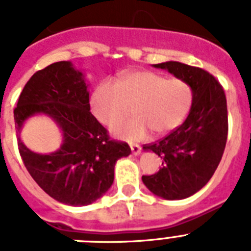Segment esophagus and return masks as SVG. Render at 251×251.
I'll return each instance as SVG.
<instances>
[{
  "mask_svg": "<svg viewBox=\"0 0 251 251\" xmlns=\"http://www.w3.org/2000/svg\"><path fill=\"white\" fill-rule=\"evenodd\" d=\"M130 150H132V153L134 156H138L141 153V147L138 145H130Z\"/></svg>",
  "mask_w": 251,
  "mask_h": 251,
  "instance_id": "obj_1",
  "label": "esophagus"
}]
</instances>
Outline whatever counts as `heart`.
Here are the masks:
<instances>
[{
  "label": "heart",
  "instance_id": "heart-1",
  "mask_svg": "<svg viewBox=\"0 0 251 251\" xmlns=\"http://www.w3.org/2000/svg\"><path fill=\"white\" fill-rule=\"evenodd\" d=\"M194 92L190 84L148 70L123 74L117 83L101 81L90 97L95 119L112 127L129 112L133 118L117 124L113 133L127 141H141L152 130L163 136L183 123L191 110Z\"/></svg>",
  "mask_w": 251,
  "mask_h": 251
}]
</instances>
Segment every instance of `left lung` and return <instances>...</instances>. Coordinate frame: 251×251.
Wrapping results in <instances>:
<instances>
[{
  "label": "left lung",
  "mask_w": 251,
  "mask_h": 251,
  "mask_svg": "<svg viewBox=\"0 0 251 251\" xmlns=\"http://www.w3.org/2000/svg\"><path fill=\"white\" fill-rule=\"evenodd\" d=\"M190 84L194 101L186 121L154 143L143 146L162 158V168L142 181L166 200H182L210 181L227 139V106L223 86L206 70L177 61L154 64Z\"/></svg>",
  "instance_id": "1"
}]
</instances>
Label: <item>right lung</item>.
I'll return each instance as SVG.
<instances>
[{"mask_svg": "<svg viewBox=\"0 0 251 251\" xmlns=\"http://www.w3.org/2000/svg\"><path fill=\"white\" fill-rule=\"evenodd\" d=\"M39 113L56 122L63 132V145L55 152L39 154L19 137L26 170L59 202L93 203L109 190L115 162L129 156V146L110 139L108 130L90 113L88 84L70 61L51 64L30 77L13 110L17 132L26 119Z\"/></svg>", "mask_w": 251, "mask_h": 251, "instance_id": "obj_1", "label": "right lung"}]
</instances>
